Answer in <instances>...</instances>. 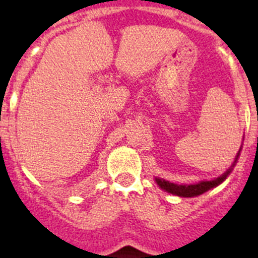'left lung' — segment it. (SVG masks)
Listing matches in <instances>:
<instances>
[{
	"mask_svg": "<svg viewBox=\"0 0 258 258\" xmlns=\"http://www.w3.org/2000/svg\"><path fill=\"white\" fill-rule=\"evenodd\" d=\"M240 150H239L238 155H236L235 160H234V163H232L231 168H229V169L223 173L222 175H220V177H217V178L212 179V181H200L198 182V183H194V184H177V183H172V182L169 181H165V179L163 178H155V181H156V183L159 184V187L165 190L166 192L177 195V197H182V198L198 197V195H202V194L207 192V191L211 190V188H214L216 186L221 184L225 179L227 178V177H229V174L232 170V166L235 165L236 161H238V157L239 155H240Z\"/></svg>",
	"mask_w": 258,
	"mask_h": 258,
	"instance_id": "left-lung-1",
	"label": "left lung"
}]
</instances>
